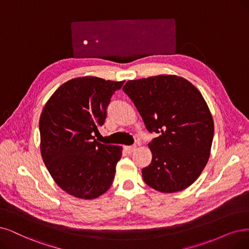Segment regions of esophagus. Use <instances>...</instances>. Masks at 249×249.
<instances>
[{
  "mask_svg": "<svg viewBox=\"0 0 249 249\" xmlns=\"http://www.w3.org/2000/svg\"><path fill=\"white\" fill-rule=\"evenodd\" d=\"M124 150L128 154H132L136 150V145H130V146L129 145H126V146H124Z\"/></svg>",
  "mask_w": 249,
  "mask_h": 249,
  "instance_id": "obj_1",
  "label": "esophagus"
}]
</instances>
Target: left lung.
<instances>
[{"label": "left lung", "mask_w": 249, "mask_h": 249, "mask_svg": "<svg viewBox=\"0 0 249 249\" xmlns=\"http://www.w3.org/2000/svg\"><path fill=\"white\" fill-rule=\"evenodd\" d=\"M123 91L131 98L150 132L152 162L142 170L149 187L162 193L185 190L208 162L214 123L200 91L176 75L130 80Z\"/></svg>", "instance_id": "left-lung-1"}]
</instances>
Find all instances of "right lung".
Here are the masks:
<instances>
[{"label": "right lung", "instance_id": "right-lung-1", "mask_svg": "<svg viewBox=\"0 0 249 249\" xmlns=\"http://www.w3.org/2000/svg\"><path fill=\"white\" fill-rule=\"evenodd\" d=\"M124 81L97 77L69 80L56 89L40 116L43 161L57 186L68 194L95 199L110 188L122 146L98 142L107 107Z\"/></svg>", "mask_w": 249, "mask_h": 249}]
</instances>
